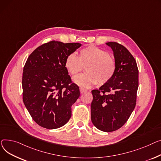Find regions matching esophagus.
<instances>
[{
  "label": "esophagus",
  "instance_id": "1",
  "mask_svg": "<svg viewBox=\"0 0 161 161\" xmlns=\"http://www.w3.org/2000/svg\"><path fill=\"white\" fill-rule=\"evenodd\" d=\"M87 92V90H85V89L82 88H80V92L81 93H85V92Z\"/></svg>",
  "mask_w": 161,
  "mask_h": 161
}]
</instances>
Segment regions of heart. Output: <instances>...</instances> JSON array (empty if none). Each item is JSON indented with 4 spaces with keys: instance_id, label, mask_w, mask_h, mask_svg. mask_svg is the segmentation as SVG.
<instances>
[{
    "instance_id": "obj_1",
    "label": "heart",
    "mask_w": 161,
    "mask_h": 161,
    "mask_svg": "<svg viewBox=\"0 0 161 161\" xmlns=\"http://www.w3.org/2000/svg\"><path fill=\"white\" fill-rule=\"evenodd\" d=\"M65 67L68 73L76 76L85 68L86 73L74 79V82L84 88H90L98 84L103 86L114 77L116 62L108 53L97 47L90 45L81 49L79 57L73 54L67 56Z\"/></svg>"
}]
</instances>
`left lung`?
Returning <instances> with one entry per match:
<instances>
[{"label":"left lung","mask_w":161,"mask_h":161,"mask_svg":"<svg viewBox=\"0 0 161 161\" xmlns=\"http://www.w3.org/2000/svg\"><path fill=\"white\" fill-rule=\"evenodd\" d=\"M106 44L114 53L116 71L107 84L92 91L91 120L98 129L112 132L125 124L135 107L138 69L135 59L124 45Z\"/></svg>","instance_id":"left-lung-1"}]
</instances>
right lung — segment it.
Returning a JSON list of instances; mask_svg holds the SVG:
<instances>
[{
  "mask_svg": "<svg viewBox=\"0 0 161 161\" xmlns=\"http://www.w3.org/2000/svg\"><path fill=\"white\" fill-rule=\"evenodd\" d=\"M80 46L79 43L51 41L36 48L25 63L23 103L33 120L42 127H61L71 116V106L80 91L72 82L65 61Z\"/></svg>",
  "mask_w": 161,
  "mask_h": 161,
  "instance_id": "right-lung-1",
  "label": "right lung"
}]
</instances>
